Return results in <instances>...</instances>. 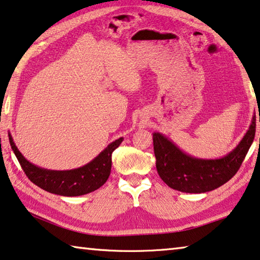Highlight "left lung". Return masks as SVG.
<instances>
[{
    "instance_id": "1",
    "label": "left lung",
    "mask_w": 260,
    "mask_h": 260,
    "mask_svg": "<svg viewBox=\"0 0 260 260\" xmlns=\"http://www.w3.org/2000/svg\"><path fill=\"white\" fill-rule=\"evenodd\" d=\"M260 122V113H259ZM256 134V113L240 143L223 157L199 158L188 155L168 139L154 132L156 169L168 186L185 193H205L225 184L236 175Z\"/></svg>"
}]
</instances>
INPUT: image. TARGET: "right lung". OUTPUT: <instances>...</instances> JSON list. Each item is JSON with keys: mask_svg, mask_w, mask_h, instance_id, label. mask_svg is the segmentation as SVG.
Returning <instances> with one entry per match:
<instances>
[{"mask_svg": "<svg viewBox=\"0 0 260 260\" xmlns=\"http://www.w3.org/2000/svg\"><path fill=\"white\" fill-rule=\"evenodd\" d=\"M122 140L123 138H119L111 142L104 150L83 167L72 169V170H48V169L36 166L24 157L9 133L11 149L14 150V154L27 178L45 191L63 197L88 194L103 186L111 172L112 152L115 148L120 146Z\"/></svg>", "mask_w": 260, "mask_h": 260, "instance_id": "right-lung-1", "label": "right lung"}]
</instances>
